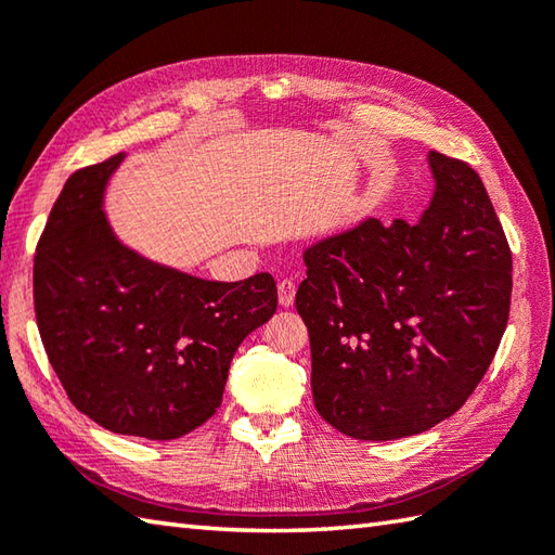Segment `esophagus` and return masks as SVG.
<instances>
[{
  "label": "esophagus",
  "mask_w": 555,
  "mask_h": 555,
  "mask_svg": "<svg viewBox=\"0 0 555 555\" xmlns=\"http://www.w3.org/2000/svg\"><path fill=\"white\" fill-rule=\"evenodd\" d=\"M293 300H296V284L291 279H281L279 281V302L284 308H291Z\"/></svg>",
  "instance_id": "1"
}]
</instances>
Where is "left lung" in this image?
Here are the masks:
<instances>
[{
    "instance_id": "left-lung-1",
    "label": "left lung",
    "mask_w": 555,
    "mask_h": 555,
    "mask_svg": "<svg viewBox=\"0 0 555 555\" xmlns=\"http://www.w3.org/2000/svg\"><path fill=\"white\" fill-rule=\"evenodd\" d=\"M429 167L436 191L417 223L367 219L302 255L312 398L350 439H403L451 417L508 324L513 257L485 183L441 152Z\"/></svg>"
}]
</instances>
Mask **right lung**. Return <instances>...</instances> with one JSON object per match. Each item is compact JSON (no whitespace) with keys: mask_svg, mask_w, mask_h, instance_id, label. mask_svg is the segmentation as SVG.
<instances>
[{"mask_svg":"<svg viewBox=\"0 0 555 555\" xmlns=\"http://www.w3.org/2000/svg\"><path fill=\"white\" fill-rule=\"evenodd\" d=\"M121 159L74 171L59 193L35 253V320L82 415L169 441L215 415L235 350L276 312V284L205 281L128 250L102 211Z\"/></svg>","mask_w":555,"mask_h":555,"instance_id":"1","label":"right lung"}]
</instances>
